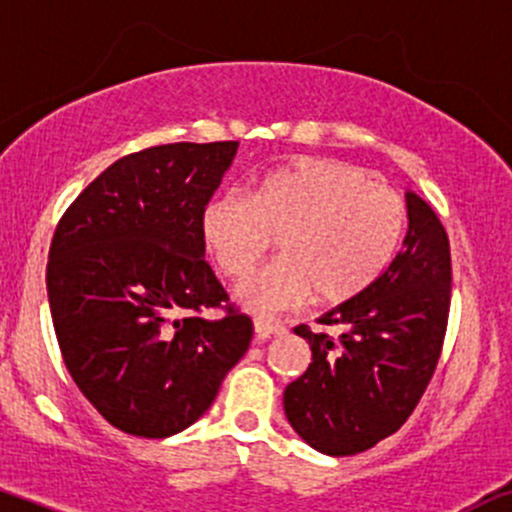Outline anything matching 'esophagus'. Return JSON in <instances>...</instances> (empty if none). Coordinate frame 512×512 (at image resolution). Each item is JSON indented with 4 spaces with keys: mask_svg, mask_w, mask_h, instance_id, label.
Here are the masks:
<instances>
[{
    "mask_svg": "<svg viewBox=\"0 0 512 512\" xmlns=\"http://www.w3.org/2000/svg\"><path fill=\"white\" fill-rule=\"evenodd\" d=\"M284 330H286L284 323H279V320H274L269 316H257L255 318L257 340H267V338H272V335H282Z\"/></svg>",
    "mask_w": 512,
    "mask_h": 512,
    "instance_id": "1",
    "label": "esophagus"
}]
</instances>
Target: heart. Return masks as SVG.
<instances>
[{
    "mask_svg": "<svg viewBox=\"0 0 512 512\" xmlns=\"http://www.w3.org/2000/svg\"><path fill=\"white\" fill-rule=\"evenodd\" d=\"M408 209L362 167L301 160L257 177L245 196H218L201 213V238L226 279H243L272 250L282 255L240 284L255 311H279L313 294L340 306L389 272L406 243Z\"/></svg>",
    "mask_w": 512,
    "mask_h": 512,
    "instance_id": "obj_1",
    "label": "heart"
}]
</instances>
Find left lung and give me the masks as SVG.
<instances>
[{"label":"left lung","mask_w":512,"mask_h":512,"mask_svg":"<svg viewBox=\"0 0 512 512\" xmlns=\"http://www.w3.org/2000/svg\"><path fill=\"white\" fill-rule=\"evenodd\" d=\"M408 233L389 272L320 325L294 328L313 362L284 391V411L303 440L330 457L374 447L411 418L428 389L447 333L452 255L447 230L425 199L406 194Z\"/></svg>","instance_id":"obj_1"}]
</instances>
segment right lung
I'll return each instance as SVG.
<instances>
[{
    "label": "right lung",
    "mask_w": 512,
    "mask_h": 512,
    "mask_svg": "<svg viewBox=\"0 0 512 512\" xmlns=\"http://www.w3.org/2000/svg\"><path fill=\"white\" fill-rule=\"evenodd\" d=\"M238 140L138 150L67 206L48 252L63 362L114 428L170 437L196 423L252 340L204 260L201 213ZM206 307L224 316L204 319Z\"/></svg>",
    "instance_id": "1"
}]
</instances>
